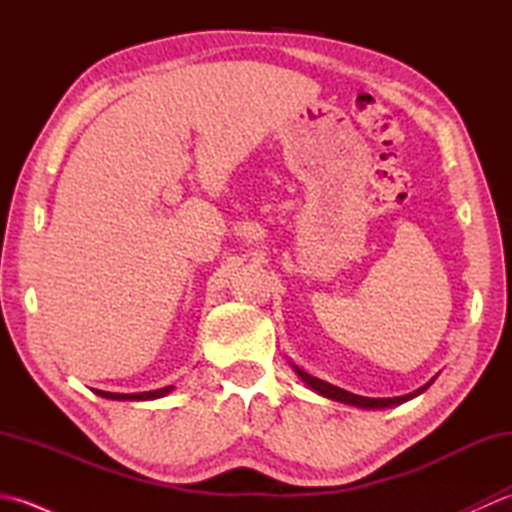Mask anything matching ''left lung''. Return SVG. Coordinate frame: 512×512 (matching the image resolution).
Masks as SVG:
<instances>
[{"label": "left lung", "mask_w": 512, "mask_h": 512, "mask_svg": "<svg viewBox=\"0 0 512 512\" xmlns=\"http://www.w3.org/2000/svg\"><path fill=\"white\" fill-rule=\"evenodd\" d=\"M295 372L303 378V383H306L308 387H312L317 394L325 396V398H332V400H339V402H345V405H356V407H363V409H385V407H394V405H402V402L411 400L413 396L422 394L424 389H427L431 383H427L424 387H420L418 391H413V394H407V396H396V398H365V396H356V394H350V391H345L341 387H334L330 383H325V380L321 378H314L310 374L303 372V369L295 367Z\"/></svg>", "instance_id": "1"}]
</instances>
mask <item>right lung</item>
<instances>
[{"mask_svg": "<svg viewBox=\"0 0 512 512\" xmlns=\"http://www.w3.org/2000/svg\"><path fill=\"white\" fill-rule=\"evenodd\" d=\"M171 389H173V385L156 389V391H140V394H112V391H101V389H94V391L99 396L110 398V400H154V398H160V396H167Z\"/></svg>", "mask_w": 512, "mask_h": 512, "instance_id": "right-lung-1", "label": "right lung"}]
</instances>
